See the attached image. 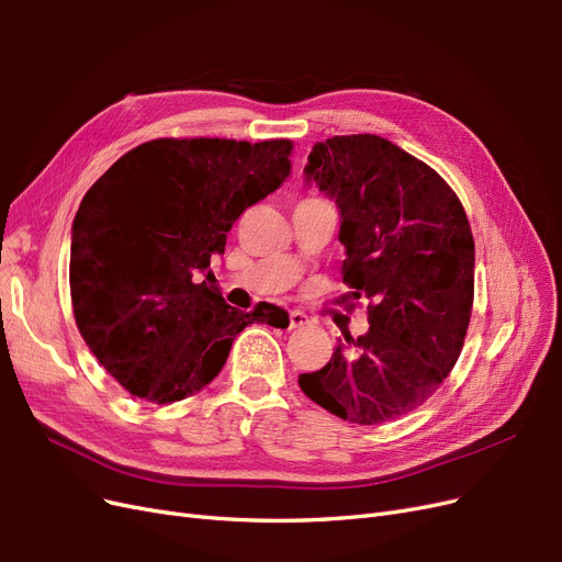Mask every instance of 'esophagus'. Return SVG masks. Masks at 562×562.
Masks as SVG:
<instances>
[{
    "label": "esophagus",
    "mask_w": 562,
    "mask_h": 562,
    "mask_svg": "<svg viewBox=\"0 0 562 562\" xmlns=\"http://www.w3.org/2000/svg\"><path fill=\"white\" fill-rule=\"evenodd\" d=\"M312 323V318L304 314V312H291V330H300V328H307Z\"/></svg>",
    "instance_id": "obj_1"
}]
</instances>
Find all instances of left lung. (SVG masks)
Returning a JSON list of instances; mask_svg holds the SVG:
<instances>
[{
	"mask_svg": "<svg viewBox=\"0 0 562 562\" xmlns=\"http://www.w3.org/2000/svg\"><path fill=\"white\" fill-rule=\"evenodd\" d=\"M307 180L330 194L347 248L345 304L368 302L370 328L345 335L300 389L351 424L394 422L436 394L464 347L475 248L469 217L431 166L380 135L316 143Z\"/></svg>",
	"mask_w": 562,
	"mask_h": 562,
	"instance_id": "left-lung-1",
	"label": "left lung"
}]
</instances>
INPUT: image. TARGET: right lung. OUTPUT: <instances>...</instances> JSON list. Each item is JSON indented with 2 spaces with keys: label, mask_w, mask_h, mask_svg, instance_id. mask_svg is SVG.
Instances as JSON below:
<instances>
[{
  "label": "right lung",
  "mask_w": 562,
  "mask_h": 562,
  "mask_svg": "<svg viewBox=\"0 0 562 562\" xmlns=\"http://www.w3.org/2000/svg\"><path fill=\"white\" fill-rule=\"evenodd\" d=\"M291 140L157 138L116 159L72 225L70 293L98 363L133 396L168 405L223 370L248 323L288 314L229 307L211 277L239 215L291 176Z\"/></svg>",
  "instance_id": "1"
}]
</instances>
